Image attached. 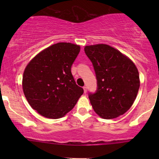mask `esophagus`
<instances>
[{"label": "esophagus", "mask_w": 159, "mask_h": 159, "mask_svg": "<svg viewBox=\"0 0 159 159\" xmlns=\"http://www.w3.org/2000/svg\"><path fill=\"white\" fill-rule=\"evenodd\" d=\"M83 90H84V93H87V87L86 86L83 87Z\"/></svg>", "instance_id": "1"}]
</instances>
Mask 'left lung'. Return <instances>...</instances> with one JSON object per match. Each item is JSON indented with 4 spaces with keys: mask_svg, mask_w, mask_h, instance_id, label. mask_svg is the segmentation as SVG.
Returning a JSON list of instances; mask_svg holds the SVG:
<instances>
[{
    "mask_svg": "<svg viewBox=\"0 0 159 159\" xmlns=\"http://www.w3.org/2000/svg\"><path fill=\"white\" fill-rule=\"evenodd\" d=\"M84 52L96 76L97 90L88 93L95 112L106 119L124 114L133 104L140 88L135 65L108 45L85 46Z\"/></svg>",
    "mask_w": 159,
    "mask_h": 159,
    "instance_id": "obj_1",
    "label": "left lung"
}]
</instances>
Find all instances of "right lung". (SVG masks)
Segmentation results:
<instances>
[{
    "label": "right lung",
    "instance_id": "add662e5",
    "mask_svg": "<svg viewBox=\"0 0 159 159\" xmlns=\"http://www.w3.org/2000/svg\"><path fill=\"white\" fill-rule=\"evenodd\" d=\"M80 51L79 45L56 43L38 54L26 67L24 93L31 107L42 116L63 117L83 94L71 71Z\"/></svg>",
    "mask_w": 159,
    "mask_h": 159
}]
</instances>
